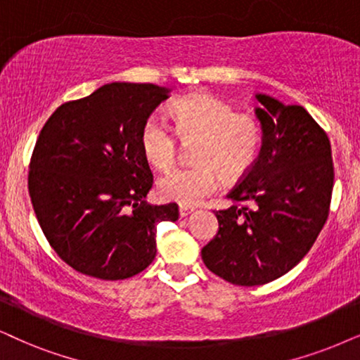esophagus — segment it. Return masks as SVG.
<instances>
[{
    "label": "esophagus",
    "instance_id": "obj_1",
    "mask_svg": "<svg viewBox=\"0 0 360 360\" xmlns=\"http://www.w3.org/2000/svg\"><path fill=\"white\" fill-rule=\"evenodd\" d=\"M191 212H194V207H189V206H179V216H181V217L189 216Z\"/></svg>",
    "mask_w": 360,
    "mask_h": 360
}]
</instances>
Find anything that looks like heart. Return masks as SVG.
Instances as JSON below:
<instances>
[{
	"instance_id": "b5f03b06",
	"label": "heart",
	"mask_w": 360,
	"mask_h": 360,
	"mask_svg": "<svg viewBox=\"0 0 360 360\" xmlns=\"http://www.w3.org/2000/svg\"><path fill=\"white\" fill-rule=\"evenodd\" d=\"M177 136L198 139L193 159L198 165L176 167L158 181V193L166 201L194 206L221 188V173L236 179L256 165L262 144V127L251 115H240L229 103L207 93L177 99L169 109ZM141 151L158 169L174 165L177 141L172 127L158 112L144 121Z\"/></svg>"
}]
</instances>
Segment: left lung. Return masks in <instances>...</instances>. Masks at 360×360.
I'll use <instances>...</instances> for the list:
<instances>
[{
	"label": "left lung",
	"mask_w": 360,
	"mask_h": 360,
	"mask_svg": "<svg viewBox=\"0 0 360 360\" xmlns=\"http://www.w3.org/2000/svg\"><path fill=\"white\" fill-rule=\"evenodd\" d=\"M262 127L259 158L216 211L219 229L201 256L236 285H261L302 261L329 216L334 166L330 143L302 106L256 93Z\"/></svg>",
	"instance_id": "obj_1"
}]
</instances>
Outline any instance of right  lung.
Listing matches in <instances>:
<instances>
[{"mask_svg":"<svg viewBox=\"0 0 360 360\" xmlns=\"http://www.w3.org/2000/svg\"><path fill=\"white\" fill-rule=\"evenodd\" d=\"M171 89L111 83L61 104L36 141L28 188L48 243L68 266L104 281L139 274L156 257V226L177 204L151 206L144 121Z\"/></svg>","mask_w":360,"mask_h":360,"instance_id":"right-lung-1","label":"right lung"}]
</instances>
